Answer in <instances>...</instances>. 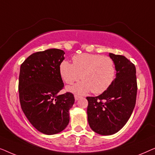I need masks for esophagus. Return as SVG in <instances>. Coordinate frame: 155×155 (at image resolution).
<instances>
[{
	"mask_svg": "<svg viewBox=\"0 0 155 155\" xmlns=\"http://www.w3.org/2000/svg\"><path fill=\"white\" fill-rule=\"evenodd\" d=\"M75 101H77V100H78V99H79L80 98V96H78V95H77V94H75Z\"/></svg>",
	"mask_w": 155,
	"mask_h": 155,
	"instance_id": "1",
	"label": "esophagus"
}]
</instances>
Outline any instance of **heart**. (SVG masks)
Here are the masks:
<instances>
[{
	"instance_id": "b5f03b06",
	"label": "heart",
	"mask_w": 155,
	"mask_h": 155,
	"mask_svg": "<svg viewBox=\"0 0 155 155\" xmlns=\"http://www.w3.org/2000/svg\"><path fill=\"white\" fill-rule=\"evenodd\" d=\"M73 64L63 61L60 65V73L65 83L72 84L80 79L83 81L67 89L78 94L90 91L101 94L109 89L116 77L114 61L99 54H82L73 58Z\"/></svg>"
}]
</instances>
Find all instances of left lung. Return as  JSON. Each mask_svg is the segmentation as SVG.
Returning <instances> with one entry per match:
<instances>
[{
    "mask_svg": "<svg viewBox=\"0 0 155 155\" xmlns=\"http://www.w3.org/2000/svg\"><path fill=\"white\" fill-rule=\"evenodd\" d=\"M116 67V78L107 91L87 97V120L93 131L111 135L119 131L130 118L137 96L136 69L126 57L110 53Z\"/></svg>",
    "mask_w": 155,
    "mask_h": 155,
    "instance_id": "8db88e82",
    "label": "left lung"
}]
</instances>
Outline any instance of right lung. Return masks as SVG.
Listing matches in <instances>:
<instances>
[{
  "mask_svg": "<svg viewBox=\"0 0 155 155\" xmlns=\"http://www.w3.org/2000/svg\"><path fill=\"white\" fill-rule=\"evenodd\" d=\"M65 52L51 48L30 55L20 66L19 97L21 108L31 124L44 134L54 135L66 128L73 94L58 95L63 84L60 65Z\"/></svg>",
  "mask_w": 155,
  "mask_h": 155,
  "instance_id": "right-lung-1",
  "label": "right lung"
}]
</instances>
